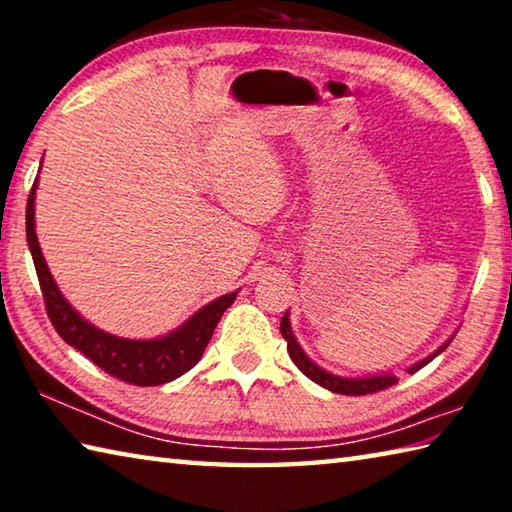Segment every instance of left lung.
<instances>
[{"label": "left lung", "mask_w": 512, "mask_h": 512, "mask_svg": "<svg viewBox=\"0 0 512 512\" xmlns=\"http://www.w3.org/2000/svg\"><path fill=\"white\" fill-rule=\"evenodd\" d=\"M280 332L284 336V341H287V350H289V357L291 361L296 363L298 370L302 375L309 377L311 381H316L318 386L327 388V391L332 393H341V395H368V393H377V391H384V388L393 386L397 377L391 375V372H381V375H368V377H341V375H332V372H327L325 368H320L318 363L311 361L307 357V352L300 348V343L296 336H293V329L289 323V311L282 316V323H280ZM454 336H449V339L440 345L438 350H433L429 357H424L422 361L413 363V366L406 368V372H418L420 368L427 366L429 361H433L438 357L440 352H443L449 343H452Z\"/></svg>", "instance_id": "obj_1"}]
</instances>
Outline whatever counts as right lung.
<instances>
[{"label":"right lung","mask_w":512,"mask_h":512,"mask_svg":"<svg viewBox=\"0 0 512 512\" xmlns=\"http://www.w3.org/2000/svg\"><path fill=\"white\" fill-rule=\"evenodd\" d=\"M36 189L38 178L31 187L27 203V244L33 264H36L47 314L63 341L85 354L92 363H97L108 375L126 381V384L160 386L192 370L201 361L216 323L221 320L223 311L235 302L239 289L207 302L183 325L158 339H121V336L103 332L69 305L51 277L36 235Z\"/></svg>","instance_id":"right-lung-1"}]
</instances>
